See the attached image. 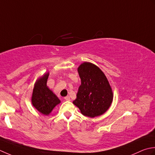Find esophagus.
<instances>
[{"mask_svg": "<svg viewBox=\"0 0 155 155\" xmlns=\"http://www.w3.org/2000/svg\"><path fill=\"white\" fill-rule=\"evenodd\" d=\"M64 99L65 100H67V101H69V100H70V97H69V96H65L64 97Z\"/></svg>", "mask_w": 155, "mask_h": 155, "instance_id": "obj_1", "label": "esophagus"}]
</instances>
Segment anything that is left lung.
I'll use <instances>...</instances> for the list:
<instances>
[{
    "mask_svg": "<svg viewBox=\"0 0 155 155\" xmlns=\"http://www.w3.org/2000/svg\"><path fill=\"white\" fill-rule=\"evenodd\" d=\"M81 84L73 103L82 114L94 118L103 114L112 102L113 94L106 75L96 65L84 62L78 69Z\"/></svg>",
    "mask_w": 155,
    "mask_h": 155,
    "instance_id": "1",
    "label": "left lung"
}]
</instances>
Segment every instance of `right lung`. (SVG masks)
Here are the masks:
<instances>
[{
  "label": "right lung",
  "instance_id": "add662e5",
  "mask_svg": "<svg viewBox=\"0 0 155 155\" xmlns=\"http://www.w3.org/2000/svg\"><path fill=\"white\" fill-rule=\"evenodd\" d=\"M49 74L38 80L33 89L32 104L38 111L44 115H48L60 100L47 86Z\"/></svg>",
  "mask_w": 155,
  "mask_h": 155
}]
</instances>
